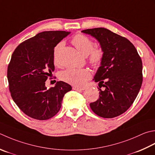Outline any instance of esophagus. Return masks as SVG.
I'll use <instances>...</instances> for the list:
<instances>
[{
	"label": "esophagus",
	"mask_w": 155,
	"mask_h": 155,
	"mask_svg": "<svg viewBox=\"0 0 155 155\" xmlns=\"http://www.w3.org/2000/svg\"><path fill=\"white\" fill-rule=\"evenodd\" d=\"M72 89L75 91H83L84 89V87H72Z\"/></svg>",
	"instance_id": "34e87169"
}]
</instances>
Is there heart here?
I'll return each instance as SVG.
<instances>
[{
  "label": "heart",
  "mask_w": 155,
  "mask_h": 155,
  "mask_svg": "<svg viewBox=\"0 0 155 155\" xmlns=\"http://www.w3.org/2000/svg\"><path fill=\"white\" fill-rule=\"evenodd\" d=\"M71 42L81 54L83 56L88 55L89 62L94 68H97L101 65L104 56V50L99 45L93 46V42L90 38L83 33H77L72 38ZM62 45V43L60 42L54 48V61L55 64H57L58 51ZM59 77L62 81L68 84L81 87L83 86L89 79L91 72L86 68H68L60 72Z\"/></svg>",
  "instance_id": "b5f03b06"
}]
</instances>
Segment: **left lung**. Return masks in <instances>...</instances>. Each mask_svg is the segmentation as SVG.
<instances>
[{"mask_svg": "<svg viewBox=\"0 0 155 155\" xmlns=\"http://www.w3.org/2000/svg\"><path fill=\"white\" fill-rule=\"evenodd\" d=\"M83 33L95 38L104 50L101 66L94 77L99 83V97L90 107L97 116L113 118L124 114L137 97L142 83V62L134 45L128 39L98 27ZM98 90V91H99Z\"/></svg>", "mask_w": 155, "mask_h": 155, "instance_id": "8db88e82", "label": "left lung"}]
</instances>
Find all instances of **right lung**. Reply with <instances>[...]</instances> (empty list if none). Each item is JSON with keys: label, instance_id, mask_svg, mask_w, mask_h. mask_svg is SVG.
Segmentation results:
<instances>
[{"label": "right lung", "instance_id": "1", "mask_svg": "<svg viewBox=\"0 0 155 155\" xmlns=\"http://www.w3.org/2000/svg\"><path fill=\"white\" fill-rule=\"evenodd\" d=\"M65 31H46L23 41L15 48L7 68L9 91L15 104L27 116L48 120L59 111L72 87L63 81L47 89L45 81L54 71V47L67 36Z\"/></svg>", "mask_w": 155, "mask_h": 155}]
</instances>
